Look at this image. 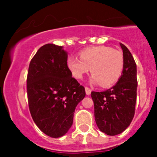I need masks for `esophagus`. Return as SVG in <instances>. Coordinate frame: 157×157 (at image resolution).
Masks as SVG:
<instances>
[{
	"mask_svg": "<svg viewBox=\"0 0 157 157\" xmlns=\"http://www.w3.org/2000/svg\"><path fill=\"white\" fill-rule=\"evenodd\" d=\"M85 90H86V95H90L91 94L90 89L88 88V87H85Z\"/></svg>",
	"mask_w": 157,
	"mask_h": 157,
	"instance_id": "34e87169",
	"label": "esophagus"
}]
</instances>
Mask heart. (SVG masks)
Wrapping results in <instances>:
<instances>
[{"label":"heart","instance_id":"1","mask_svg":"<svg viewBox=\"0 0 157 157\" xmlns=\"http://www.w3.org/2000/svg\"><path fill=\"white\" fill-rule=\"evenodd\" d=\"M79 57L71 56L67 61V67L77 79H82L90 69L93 75L90 82L93 84L109 87L116 84L123 74V53L109 46L86 48L80 52Z\"/></svg>","mask_w":157,"mask_h":157}]
</instances>
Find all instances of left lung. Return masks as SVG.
Returning <instances> with one entry per match:
<instances>
[{"label":"left lung","instance_id":"1","mask_svg":"<svg viewBox=\"0 0 157 157\" xmlns=\"http://www.w3.org/2000/svg\"><path fill=\"white\" fill-rule=\"evenodd\" d=\"M120 46L124 67L119 81L109 90L91 93L97 126L101 132L110 136L121 134L130 126L137 99V66L128 48L122 43Z\"/></svg>","mask_w":157,"mask_h":157}]
</instances>
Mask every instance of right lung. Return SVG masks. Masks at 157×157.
Instances as JSON below:
<instances>
[{"instance_id": "obj_1", "label": "right lung", "mask_w": 157, "mask_h": 157, "mask_svg": "<svg viewBox=\"0 0 157 157\" xmlns=\"http://www.w3.org/2000/svg\"><path fill=\"white\" fill-rule=\"evenodd\" d=\"M63 46L46 44L30 63L27 79L29 109L37 127L51 138L64 135L73 123L75 110L85 98V88L67 64Z\"/></svg>"}]
</instances>
